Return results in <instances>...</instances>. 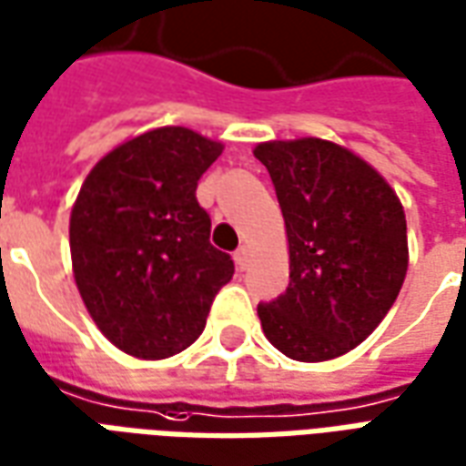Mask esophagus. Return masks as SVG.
<instances>
[{
    "label": "esophagus",
    "instance_id": "obj_1",
    "mask_svg": "<svg viewBox=\"0 0 466 466\" xmlns=\"http://www.w3.org/2000/svg\"><path fill=\"white\" fill-rule=\"evenodd\" d=\"M247 247H239L237 252H234V264H237V269H244L247 267Z\"/></svg>",
    "mask_w": 466,
    "mask_h": 466
}]
</instances>
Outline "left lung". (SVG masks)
I'll return each mask as SVG.
<instances>
[{"instance_id": "left-lung-1", "label": "left lung", "mask_w": 466, "mask_h": 466, "mask_svg": "<svg viewBox=\"0 0 466 466\" xmlns=\"http://www.w3.org/2000/svg\"><path fill=\"white\" fill-rule=\"evenodd\" d=\"M282 207L289 287L257 307L267 339L297 361L342 357L370 337L410 262L400 197L339 144L304 137L257 144Z\"/></svg>"}]
</instances>
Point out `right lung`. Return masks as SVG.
I'll list each match as a JSON object with an SVG mask.
<instances>
[{"instance_id": "add662e5", "label": "right lung", "mask_w": 466, "mask_h": 466, "mask_svg": "<svg viewBox=\"0 0 466 466\" xmlns=\"http://www.w3.org/2000/svg\"><path fill=\"white\" fill-rule=\"evenodd\" d=\"M222 144L187 127L144 132L86 174L69 219L76 289L109 342L167 360L197 342L234 262L209 244L197 182Z\"/></svg>"}]
</instances>
